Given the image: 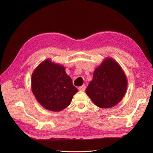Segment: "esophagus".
Here are the masks:
<instances>
[{
	"label": "esophagus",
	"instance_id": "obj_1",
	"mask_svg": "<svg viewBox=\"0 0 153 153\" xmlns=\"http://www.w3.org/2000/svg\"><path fill=\"white\" fill-rule=\"evenodd\" d=\"M86 89V86L85 85H82V86L78 87V90L80 91H84Z\"/></svg>",
	"mask_w": 153,
	"mask_h": 153
}]
</instances>
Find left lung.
Listing matches in <instances>:
<instances>
[{
	"mask_svg": "<svg viewBox=\"0 0 153 153\" xmlns=\"http://www.w3.org/2000/svg\"><path fill=\"white\" fill-rule=\"evenodd\" d=\"M127 87V78L121 66L107 57L96 68L85 92L97 106L107 108L121 101Z\"/></svg>",
	"mask_w": 153,
	"mask_h": 153,
	"instance_id": "1",
	"label": "left lung"
}]
</instances>
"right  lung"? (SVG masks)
Here are the masks:
<instances>
[{"label":"right lung","mask_w":153,"mask_h":153,"mask_svg":"<svg viewBox=\"0 0 153 153\" xmlns=\"http://www.w3.org/2000/svg\"><path fill=\"white\" fill-rule=\"evenodd\" d=\"M31 87L40 105L53 112L66 108L78 92L65 68L48 59L39 64L32 73Z\"/></svg>","instance_id":"obj_1"}]
</instances>
